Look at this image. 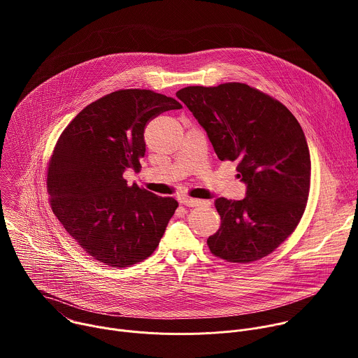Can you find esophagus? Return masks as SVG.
<instances>
[{
  "instance_id": "34e87169",
  "label": "esophagus",
  "mask_w": 358,
  "mask_h": 358,
  "mask_svg": "<svg viewBox=\"0 0 358 358\" xmlns=\"http://www.w3.org/2000/svg\"><path fill=\"white\" fill-rule=\"evenodd\" d=\"M180 201L187 207H198V206H208L210 201H202V199H195L191 196H181Z\"/></svg>"
}]
</instances>
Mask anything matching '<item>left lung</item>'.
I'll return each instance as SVG.
<instances>
[{
  "label": "left lung",
  "mask_w": 358,
  "mask_h": 358,
  "mask_svg": "<svg viewBox=\"0 0 358 358\" xmlns=\"http://www.w3.org/2000/svg\"><path fill=\"white\" fill-rule=\"evenodd\" d=\"M221 162H238L241 201L217 198L221 228L207 243L218 258L248 264L273 252L297 227L309 196L306 136L280 101L245 83L177 92Z\"/></svg>",
  "instance_id": "8db88e82"
}]
</instances>
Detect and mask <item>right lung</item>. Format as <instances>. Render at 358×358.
Wrapping results in <instances>:
<instances>
[{
    "label": "right lung",
    "mask_w": 358,
    "mask_h": 358,
    "mask_svg": "<svg viewBox=\"0 0 358 358\" xmlns=\"http://www.w3.org/2000/svg\"><path fill=\"white\" fill-rule=\"evenodd\" d=\"M181 108L152 90H117L87 105L61 134L48 167L50 206L99 262L130 266L159 246L178 202L129 185L123 174L140 167L148 120Z\"/></svg>",
    "instance_id": "obj_1"
}]
</instances>
